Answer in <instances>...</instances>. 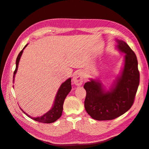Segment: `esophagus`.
Segmentation results:
<instances>
[{"instance_id":"esophagus-1","label":"esophagus","mask_w":149,"mask_h":149,"mask_svg":"<svg viewBox=\"0 0 149 149\" xmlns=\"http://www.w3.org/2000/svg\"><path fill=\"white\" fill-rule=\"evenodd\" d=\"M84 73L81 71H77L73 75V78H72V81H73L74 84L76 86H81L82 83L84 82Z\"/></svg>"}]
</instances>
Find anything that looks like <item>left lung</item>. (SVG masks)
<instances>
[{"label":"left lung","mask_w":149,"mask_h":149,"mask_svg":"<svg viewBox=\"0 0 149 149\" xmlns=\"http://www.w3.org/2000/svg\"><path fill=\"white\" fill-rule=\"evenodd\" d=\"M118 48L125 53V65L121 77L110 91L91 80L84 85L86 96L84 107L88 114L96 120H111L129 111L134 104L139 84L138 60L134 51L123 40H117Z\"/></svg>","instance_id":"8db88e82"}]
</instances>
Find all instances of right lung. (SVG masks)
<instances>
[{
    "instance_id": "1",
    "label": "right lung",
    "mask_w": 149,
    "mask_h": 149,
    "mask_svg": "<svg viewBox=\"0 0 149 149\" xmlns=\"http://www.w3.org/2000/svg\"><path fill=\"white\" fill-rule=\"evenodd\" d=\"M27 45H25V47L23 48V49L19 53V55H18L17 58L16 68H15V70L13 72V78L17 71L18 65H19L20 56L22 55L23 50L24 49V48L27 46ZM13 81H14V79ZM71 79L69 78L65 81V82H63L61 85L60 87L59 88L58 91L57 93L56 98H55V100H54V103L52 109H51L49 112H47V113H45V114L43 115V116H42L40 117L33 118L31 116H30L28 114L24 113L22 110V111L24 112V113L26 114L29 118H31V119L33 120L38 121V122H41L44 123H53L55 121H56L58 119H59L60 116H62V111H63V102H64L65 98H66L67 95H68L69 93L71 91Z\"/></svg>"
}]
</instances>
